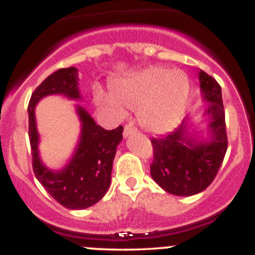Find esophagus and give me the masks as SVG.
I'll use <instances>...</instances> for the list:
<instances>
[{"mask_svg":"<svg viewBox=\"0 0 255 255\" xmlns=\"http://www.w3.org/2000/svg\"><path fill=\"white\" fill-rule=\"evenodd\" d=\"M136 130L138 129H136L135 127H133V126H130V125H127V126H125V129H123V135H125V138H127V136H129L130 134L135 133Z\"/></svg>","mask_w":255,"mask_h":255,"instance_id":"obj_1","label":"esophagus"}]
</instances>
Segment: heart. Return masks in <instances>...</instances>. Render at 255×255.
Listing matches in <instances>:
<instances>
[{
  "label": "heart",
  "instance_id": "heart-1",
  "mask_svg": "<svg viewBox=\"0 0 255 255\" xmlns=\"http://www.w3.org/2000/svg\"><path fill=\"white\" fill-rule=\"evenodd\" d=\"M110 88L113 94L100 88L94 91L97 105L116 117L125 116V106L139 109V122L152 133H166L177 127L190 96V81L185 72L162 66L115 80Z\"/></svg>",
  "mask_w": 255,
  "mask_h": 255
}]
</instances>
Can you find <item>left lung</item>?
<instances>
[{
  "label": "left lung",
  "instance_id": "8db88e82",
  "mask_svg": "<svg viewBox=\"0 0 255 255\" xmlns=\"http://www.w3.org/2000/svg\"><path fill=\"white\" fill-rule=\"evenodd\" d=\"M203 100L208 102V138L198 139L189 132V119L174 132L153 138L151 177L164 191L175 196H192L207 189L217 175L228 149L222 87L201 70L198 72Z\"/></svg>",
  "mask_w": 255,
  "mask_h": 255
}]
</instances>
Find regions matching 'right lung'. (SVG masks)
I'll return each instance as SVG.
<instances>
[{
  "mask_svg": "<svg viewBox=\"0 0 255 255\" xmlns=\"http://www.w3.org/2000/svg\"><path fill=\"white\" fill-rule=\"evenodd\" d=\"M77 74L78 70L74 66L53 72L35 89L27 108L33 173L46 191L69 209L88 208L104 197L110 186L114 158L123 132L122 126L113 130L104 129L86 109L76 105L81 134L74 155L59 170L44 166L38 151L40 134L36 127L35 108L42 98L52 94L81 100Z\"/></svg>",
  "mask_w": 255,
  "mask_h": 255,
  "instance_id": "right-lung-1",
  "label": "right lung"
}]
</instances>
